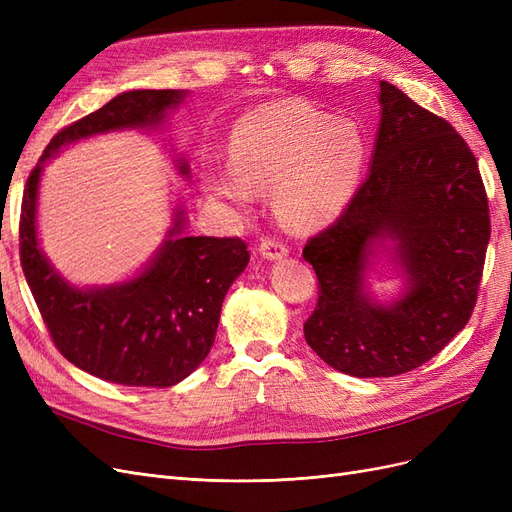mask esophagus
<instances>
[{
	"label": "esophagus",
	"mask_w": 512,
	"mask_h": 512,
	"mask_svg": "<svg viewBox=\"0 0 512 512\" xmlns=\"http://www.w3.org/2000/svg\"><path fill=\"white\" fill-rule=\"evenodd\" d=\"M258 252L262 258H267V260H280V258L288 256V247L280 239L265 237L258 245Z\"/></svg>",
	"instance_id": "obj_1"
}]
</instances>
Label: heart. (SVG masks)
I'll use <instances>...</instances> for the list:
<instances>
[{"label":"heart","mask_w":512,"mask_h":512,"mask_svg":"<svg viewBox=\"0 0 512 512\" xmlns=\"http://www.w3.org/2000/svg\"><path fill=\"white\" fill-rule=\"evenodd\" d=\"M230 168L205 170L207 192L245 209L252 192H273V209L292 230L335 220L359 188L367 141L359 123L303 100L254 108L230 132Z\"/></svg>","instance_id":"heart-1"}]
</instances>
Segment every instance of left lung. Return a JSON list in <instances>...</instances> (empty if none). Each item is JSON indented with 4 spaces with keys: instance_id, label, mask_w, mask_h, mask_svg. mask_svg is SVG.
<instances>
[{
    "instance_id": "obj_1",
    "label": "left lung",
    "mask_w": 512,
    "mask_h": 512,
    "mask_svg": "<svg viewBox=\"0 0 512 512\" xmlns=\"http://www.w3.org/2000/svg\"><path fill=\"white\" fill-rule=\"evenodd\" d=\"M369 175L344 213L303 247L318 275L305 342L337 371L391 378L433 359L466 327L491 235L478 162L451 123L380 81ZM382 246L407 288L366 290Z\"/></svg>"
}]
</instances>
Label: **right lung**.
<instances>
[{
	"instance_id": "add662e5",
	"label": "right lung",
	"mask_w": 512,
	"mask_h": 512,
	"mask_svg": "<svg viewBox=\"0 0 512 512\" xmlns=\"http://www.w3.org/2000/svg\"><path fill=\"white\" fill-rule=\"evenodd\" d=\"M185 96L188 91L181 89L123 91L57 132L25 185L19 224L25 280L57 350L106 382L166 389L188 378L207 359L226 292L245 271L250 252L239 237H185V211L175 207L173 226L143 271L119 284L74 286L59 275L38 241L42 168L83 138L160 128ZM175 162L179 173L190 177L185 158Z\"/></svg>"
}]
</instances>
